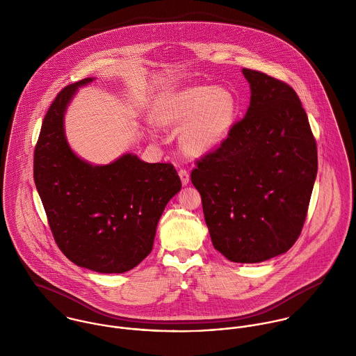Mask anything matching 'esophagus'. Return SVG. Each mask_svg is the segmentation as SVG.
<instances>
[{
    "label": "esophagus",
    "mask_w": 356,
    "mask_h": 356,
    "mask_svg": "<svg viewBox=\"0 0 356 356\" xmlns=\"http://www.w3.org/2000/svg\"><path fill=\"white\" fill-rule=\"evenodd\" d=\"M178 174H179V178H181L182 184H184V185H188V184H189V172H188V170H186V168H181V170L178 171Z\"/></svg>",
    "instance_id": "34e87169"
}]
</instances>
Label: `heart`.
I'll list each match as a JSON object with an SVG mask.
<instances>
[{
    "label": "heart",
    "instance_id": "heart-1",
    "mask_svg": "<svg viewBox=\"0 0 356 356\" xmlns=\"http://www.w3.org/2000/svg\"><path fill=\"white\" fill-rule=\"evenodd\" d=\"M236 115V99L211 85L185 88L164 102L161 120L171 126L191 123L184 134V145L192 153H204L218 147L229 134Z\"/></svg>",
    "mask_w": 356,
    "mask_h": 356
}]
</instances>
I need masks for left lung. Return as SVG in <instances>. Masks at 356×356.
Returning a JSON list of instances; mask_svg holds the SVG:
<instances>
[{
	"instance_id": "left-lung-1",
	"label": "left lung",
	"mask_w": 356,
	"mask_h": 356,
	"mask_svg": "<svg viewBox=\"0 0 356 356\" xmlns=\"http://www.w3.org/2000/svg\"><path fill=\"white\" fill-rule=\"evenodd\" d=\"M251 86L247 115L196 160L212 245L236 263L286 252L299 238L318 171L316 143L293 88L243 68Z\"/></svg>"
}]
</instances>
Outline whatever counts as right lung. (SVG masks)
Returning <instances> with one entry per match:
<instances>
[{
    "label": "right lung",
    "instance_id": "right-lung-1",
    "mask_svg": "<svg viewBox=\"0 0 356 356\" xmlns=\"http://www.w3.org/2000/svg\"><path fill=\"white\" fill-rule=\"evenodd\" d=\"M85 78L61 89L44 118L34 151V182L53 238L72 263L97 273H124L151 254L157 222L182 184L171 163L124 154L92 165L70 149L67 104Z\"/></svg>",
    "mask_w": 356,
    "mask_h": 356
}]
</instances>
